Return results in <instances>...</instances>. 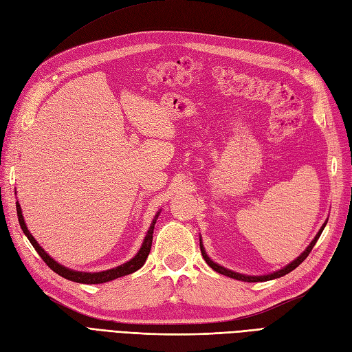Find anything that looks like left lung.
<instances>
[{"mask_svg":"<svg viewBox=\"0 0 352 352\" xmlns=\"http://www.w3.org/2000/svg\"><path fill=\"white\" fill-rule=\"evenodd\" d=\"M324 226H326V223H324V225L322 226V229L318 230V233L316 235V238L311 241V243H310V245H308L307 250L300 255V257H298L296 260H294L291 264H287L286 267L280 269L279 272H274V273H272V274H265V276H245V274H241V273H235V272H232V270H228V269L221 267V265L216 264L214 261H211V260L208 258V255H207V254H206V251H204V247H202V242H201V239H199V248H201L202 257H204V260L207 261V264L210 265V267H211L212 270H216L217 273H220V274H225V276H229V278H232V279L243 280V282H265V280H272V279L282 278V276H285V274H287L289 272H292L294 269H296L298 265H300V264H301V263L308 257V254L311 252V250H313V247L316 245L317 239L320 238V235H322V232H323Z\"/></svg>","mask_w":352,"mask_h":352,"instance_id":"obj_1","label":"left lung"}]
</instances>
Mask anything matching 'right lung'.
I'll list each match as a JSON object with an SVG mask.
<instances>
[{
	"label": "right lung",
	"instance_id": "add662e5",
	"mask_svg": "<svg viewBox=\"0 0 352 352\" xmlns=\"http://www.w3.org/2000/svg\"><path fill=\"white\" fill-rule=\"evenodd\" d=\"M16 208H17V217H19V223H20V228H22L23 233L28 236L29 242L32 243V247H34L36 250V252L41 255V258L45 261V264L48 265V267L56 272L57 274H60L61 278H65L67 280H72V282H78V283H88V285H94V283H105V282H110V280H114L117 278H122V276H126V274H131L133 272H136L138 269H141L144 263L146 261L148 258V254H150L151 251V243H153V233H154V225L157 221V217L160 214V211L155 214L153 223L150 229H148L146 232V236L142 242V247L141 250L138 251V254L135 255V257L127 261L122 265H119V267L116 269H110V270H105V272H98V273H85V272H74V270H70L67 267H65V265L58 264L57 261L52 260L50 255L42 250L39 247V243L35 241V238L30 235V232L28 230L26 225H25V220H23V216H22V208H20V204L19 202H16Z\"/></svg>",
	"mask_w": 352,
	"mask_h": 352
}]
</instances>
